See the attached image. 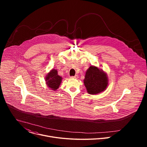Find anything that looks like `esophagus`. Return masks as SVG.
Returning a JSON list of instances; mask_svg holds the SVG:
<instances>
[{
    "label": "esophagus",
    "mask_w": 147,
    "mask_h": 147,
    "mask_svg": "<svg viewBox=\"0 0 147 147\" xmlns=\"http://www.w3.org/2000/svg\"><path fill=\"white\" fill-rule=\"evenodd\" d=\"M70 78H76V79H77V78H78V75H76L75 76H71Z\"/></svg>",
    "instance_id": "1"
}]
</instances>
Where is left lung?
I'll use <instances>...</instances> for the list:
<instances>
[{
  "label": "left lung",
  "instance_id": "obj_1",
  "mask_svg": "<svg viewBox=\"0 0 147 147\" xmlns=\"http://www.w3.org/2000/svg\"><path fill=\"white\" fill-rule=\"evenodd\" d=\"M84 84L88 94H99L105 90L108 86L107 74L96 66H91L86 73Z\"/></svg>",
  "mask_w": 147,
  "mask_h": 147
}]
</instances>
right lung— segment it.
Wrapping results in <instances>:
<instances>
[{
	"label": "right lung",
	"mask_w": 147,
	"mask_h": 147,
	"mask_svg": "<svg viewBox=\"0 0 147 147\" xmlns=\"http://www.w3.org/2000/svg\"><path fill=\"white\" fill-rule=\"evenodd\" d=\"M62 77L58 75L56 69H52L46 76L45 81L47 86L52 91H56L61 82Z\"/></svg>",
	"instance_id": "1"
}]
</instances>
